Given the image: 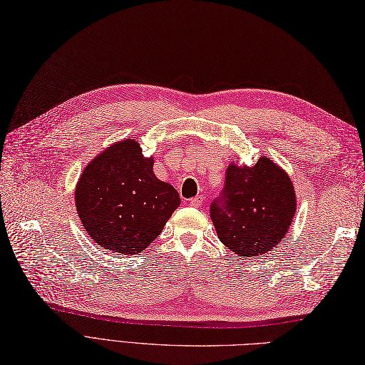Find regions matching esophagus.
<instances>
[{
    "label": "esophagus",
    "instance_id": "34e87169",
    "mask_svg": "<svg viewBox=\"0 0 365 365\" xmlns=\"http://www.w3.org/2000/svg\"><path fill=\"white\" fill-rule=\"evenodd\" d=\"M202 202H204L202 196H196V197H193V200H190V205H192V207H195V208L201 207V205H202Z\"/></svg>",
    "mask_w": 365,
    "mask_h": 365
}]
</instances>
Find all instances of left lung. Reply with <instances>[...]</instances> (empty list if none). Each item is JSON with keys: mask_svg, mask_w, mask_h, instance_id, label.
Returning <instances> with one entry per match:
<instances>
[{"mask_svg": "<svg viewBox=\"0 0 365 365\" xmlns=\"http://www.w3.org/2000/svg\"><path fill=\"white\" fill-rule=\"evenodd\" d=\"M297 210L294 184L277 163L231 161L222 195L210 208L219 240L239 257H257L288 235Z\"/></svg>", "mask_w": 365, "mask_h": 365, "instance_id": "1", "label": "left lung"}]
</instances>
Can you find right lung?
<instances>
[{"label":"right lung","mask_w":365,"mask_h":365,"mask_svg":"<svg viewBox=\"0 0 365 365\" xmlns=\"http://www.w3.org/2000/svg\"><path fill=\"white\" fill-rule=\"evenodd\" d=\"M76 210L90 237L108 252L138 254L180 207V195L153 173L134 138L115 141L94 157L74 189Z\"/></svg>","instance_id":"1"}]
</instances>
